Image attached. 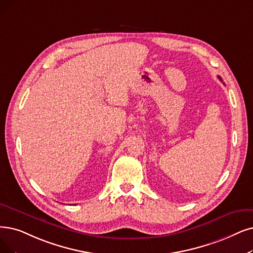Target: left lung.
Masks as SVG:
<instances>
[{
	"mask_svg": "<svg viewBox=\"0 0 253 253\" xmlns=\"http://www.w3.org/2000/svg\"><path fill=\"white\" fill-rule=\"evenodd\" d=\"M218 78H219V79H220V81H222V79H221V78H220V77H219V76H218Z\"/></svg>",
	"mask_w": 253,
	"mask_h": 253,
	"instance_id": "left-lung-1",
	"label": "left lung"
}]
</instances>
